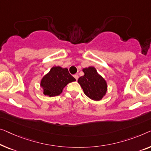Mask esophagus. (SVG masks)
Returning <instances> with one entry per match:
<instances>
[{
  "mask_svg": "<svg viewBox=\"0 0 151 151\" xmlns=\"http://www.w3.org/2000/svg\"><path fill=\"white\" fill-rule=\"evenodd\" d=\"M73 76H74V77H75V78L76 81L78 80V75H74Z\"/></svg>",
  "mask_w": 151,
  "mask_h": 151,
  "instance_id": "obj_1",
  "label": "esophagus"
}]
</instances>
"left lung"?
I'll use <instances>...</instances> for the list:
<instances>
[{
    "label": "left lung",
    "mask_w": 151,
    "mask_h": 151,
    "mask_svg": "<svg viewBox=\"0 0 151 151\" xmlns=\"http://www.w3.org/2000/svg\"><path fill=\"white\" fill-rule=\"evenodd\" d=\"M83 71L85 75L78 78V83L85 94L91 100H100L106 93L107 85L105 80L97 73L94 67L84 68Z\"/></svg>",
    "instance_id": "left-lung-1"
}]
</instances>
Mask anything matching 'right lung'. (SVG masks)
Listing matches in <instances>:
<instances>
[{
  "instance_id": "obj_1",
  "label": "right lung",
  "mask_w": 151,
  "mask_h": 151,
  "mask_svg": "<svg viewBox=\"0 0 151 151\" xmlns=\"http://www.w3.org/2000/svg\"><path fill=\"white\" fill-rule=\"evenodd\" d=\"M75 81V78L69 73L66 68L55 66L42 78L40 86L44 90L45 95L53 97L60 95L68 83Z\"/></svg>"
}]
</instances>
